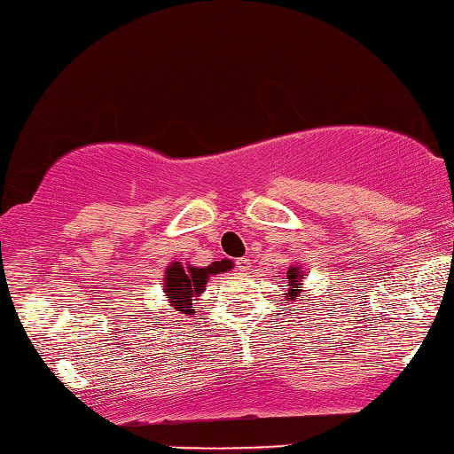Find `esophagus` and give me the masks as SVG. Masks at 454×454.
<instances>
[{
  "label": "esophagus",
  "mask_w": 454,
  "mask_h": 454,
  "mask_svg": "<svg viewBox=\"0 0 454 454\" xmlns=\"http://www.w3.org/2000/svg\"><path fill=\"white\" fill-rule=\"evenodd\" d=\"M236 266H239L240 272H247L250 269V258H239V261H236Z\"/></svg>",
  "instance_id": "obj_1"
}]
</instances>
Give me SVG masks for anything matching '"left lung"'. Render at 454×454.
Here are the masks:
<instances>
[{
    "label": "left lung",
    "instance_id": "left-lung-1",
    "mask_svg": "<svg viewBox=\"0 0 454 454\" xmlns=\"http://www.w3.org/2000/svg\"><path fill=\"white\" fill-rule=\"evenodd\" d=\"M286 278H289V291L285 293V301L291 303V301H297V297H301L303 293V278H305V270L301 269V264H293L289 270H286Z\"/></svg>",
    "mask_w": 454,
    "mask_h": 454
}]
</instances>
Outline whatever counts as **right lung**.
I'll return each mask as SVG.
<instances>
[{
  "mask_svg": "<svg viewBox=\"0 0 454 454\" xmlns=\"http://www.w3.org/2000/svg\"><path fill=\"white\" fill-rule=\"evenodd\" d=\"M234 269V262L228 261H215L207 266H193V264H182V262H171L165 269L163 275V293L168 303L176 309V311L184 315L196 313L193 309V301L201 297V293L206 289L207 278L212 275H222Z\"/></svg>",
  "mask_w": 454,
  "mask_h": 454,
  "instance_id": "add662e5",
  "label": "right lung"
}]
</instances>
